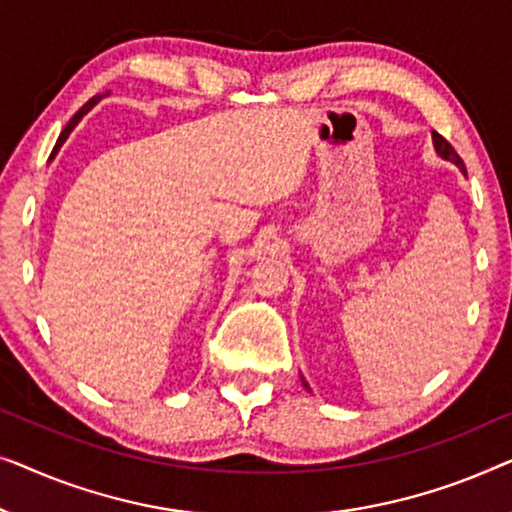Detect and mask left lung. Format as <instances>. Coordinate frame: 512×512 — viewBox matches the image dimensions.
Listing matches in <instances>:
<instances>
[{"label": "left lung", "mask_w": 512, "mask_h": 512, "mask_svg": "<svg viewBox=\"0 0 512 512\" xmlns=\"http://www.w3.org/2000/svg\"><path fill=\"white\" fill-rule=\"evenodd\" d=\"M431 139H434V150H436V155H438V157H443V160L452 162V164H455V167H459V171H462V174H466V169H464V162H462V157H459V155L455 153V148H452L450 143L445 141L441 134H436V132L431 134ZM301 385H304L306 390L311 392V387H308V383H306V380H304V376H301Z\"/></svg>", "instance_id": "obj_1"}]
</instances>
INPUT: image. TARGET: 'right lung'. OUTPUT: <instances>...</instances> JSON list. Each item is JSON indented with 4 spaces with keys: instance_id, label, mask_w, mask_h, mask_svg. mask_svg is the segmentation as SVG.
<instances>
[{
    "instance_id": "add662e5",
    "label": "right lung",
    "mask_w": 512,
    "mask_h": 512,
    "mask_svg": "<svg viewBox=\"0 0 512 512\" xmlns=\"http://www.w3.org/2000/svg\"><path fill=\"white\" fill-rule=\"evenodd\" d=\"M106 95H109V92H106ZM106 95H95V97H92V99H90V102H88V104H85V106H83V109H81V111H78V113L74 115V118H71V120H69V125L62 129L60 139H57V143H55L53 153H50V160H53V157L57 155V150H60V148H62V143L69 139V134H71V132H74V127L78 125V122H81V118H83V115H88V113H90V109H92V106H97L99 102H102V99H104Z\"/></svg>"
}]
</instances>
